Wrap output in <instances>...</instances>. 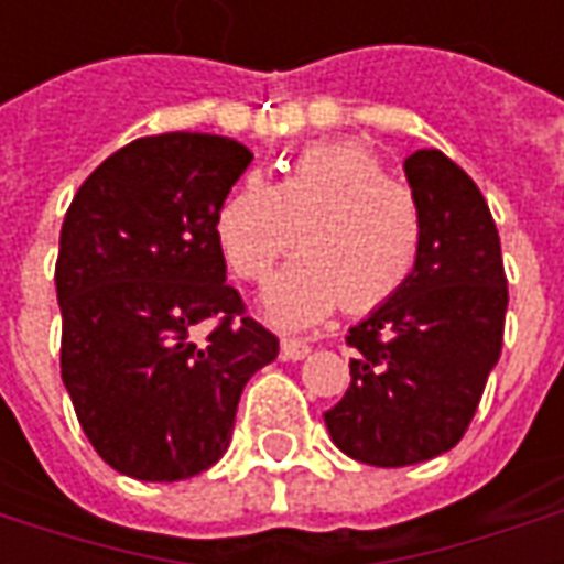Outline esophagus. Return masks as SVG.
Returning <instances> with one entry per match:
<instances>
[{
    "instance_id": "obj_1",
    "label": "esophagus",
    "mask_w": 564,
    "mask_h": 564,
    "mask_svg": "<svg viewBox=\"0 0 564 564\" xmlns=\"http://www.w3.org/2000/svg\"><path fill=\"white\" fill-rule=\"evenodd\" d=\"M307 354H311V344L305 338H283L281 341L283 359H305Z\"/></svg>"
}]
</instances>
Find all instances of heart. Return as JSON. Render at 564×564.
<instances>
[{
    "label": "heart",
    "mask_w": 564,
    "mask_h": 564,
    "mask_svg": "<svg viewBox=\"0 0 564 564\" xmlns=\"http://www.w3.org/2000/svg\"><path fill=\"white\" fill-rule=\"evenodd\" d=\"M217 245L235 278L262 283L290 250H305L269 283L265 317L307 326L344 305L368 314L411 281L423 245L414 193L387 177L356 141L307 144L278 184L247 174L223 198Z\"/></svg>",
    "instance_id": "1"
}]
</instances>
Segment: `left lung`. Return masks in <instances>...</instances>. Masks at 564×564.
Masks as SVG:
<instances>
[{"mask_svg": "<svg viewBox=\"0 0 564 564\" xmlns=\"http://www.w3.org/2000/svg\"><path fill=\"white\" fill-rule=\"evenodd\" d=\"M404 174L423 214L420 259L399 295L350 329V387L323 414L350 459L402 468L447 453L468 432L501 356L508 278L484 193L441 150Z\"/></svg>", "mask_w": 564, "mask_h": 564, "instance_id": "obj_1", "label": "left lung"}]
</instances>
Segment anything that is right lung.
Instances as JSON below:
<instances>
[{"label":"right lung","mask_w":564,"mask_h":564,"mask_svg":"<svg viewBox=\"0 0 564 564\" xmlns=\"http://www.w3.org/2000/svg\"><path fill=\"white\" fill-rule=\"evenodd\" d=\"M253 153L235 139L165 132L111 153L59 232V371L93 449L115 471L174 484L208 471L232 437L245 383L278 356L247 317L214 220ZM198 322H210L205 343Z\"/></svg>","instance_id":"obj_1"}]
</instances>
